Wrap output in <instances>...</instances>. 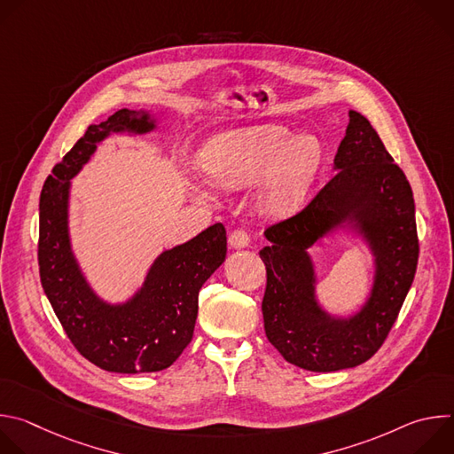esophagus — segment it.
Wrapping results in <instances>:
<instances>
[{"label": "esophagus", "mask_w": 454, "mask_h": 454, "mask_svg": "<svg viewBox=\"0 0 454 454\" xmlns=\"http://www.w3.org/2000/svg\"><path fill=\"white\" fill-rule=\"evenodd\" d=\"M249 242H251V237H249L244 230H235V231H231V235H230V239H228V244H230V247H233V249L247 247Z\"/></svg>", "instance_id": "34e87169"}]
</instances>
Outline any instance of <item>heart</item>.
<instances>
[{"instance_id":"obj_1","label":"heart","mask_w":454,"mask_h":454,"mask_svg":"<svg viewBox=\"0 0 454 454\" xmlns=\"http://www.w3.org/2000/svg\"><path fill=\"white\" fill-rule=\"evenodd\" d=\"M321 161V144L310 133L293 135L280 123L235 129L214 138L201 153L207 177L223 188H242L266 175L258 205L280 217L298 207ZM196 196L207 200L205 186Z\"/></svg>"}]
</instances>
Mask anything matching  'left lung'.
I'll list each match as a JSON object with an SVG mask.
<instances>
[{
	"instance_id": "obj_1",
	"label": "left lung",
	"mask_w": 454,
	"mask_h": 454,
	"mask_svg": "<svg viewBox=\"0 0 454 454\" xmlns=\"http://www.w3.org/2000/svg\"><path fill=\"white\" fill-rule=\"evenodd\" d=\"M333 179L294 217L264 231V329L282 357L309 372H338L368 361L395 323L413 284L419 239L404 172L372 123L348 111ZM336 234L357 238L372 256L371 287L350 313H333L317 296L309 249Z\"/></svg>"
}]
</instances>
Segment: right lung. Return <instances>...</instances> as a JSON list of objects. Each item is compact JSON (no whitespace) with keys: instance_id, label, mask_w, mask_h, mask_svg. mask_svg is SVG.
<instances>
[{"instance_id":"add662e5","label":"right lung","mask_w":454,"mask_h":454,"mask_svg":"<svg viewBox=\"0 0 454 454\" xmlns=\"http://www.w3.org/2000/svg\"><path fill=\"white\" fill-rule=\"evenodd\" d=\"M158 129L147 109H120L91 123L72 151L53 167L39 201V273L46 298L75 348L93 364L116 373L168 368L192 341L203 284L226 258L221 223L163 249L144 282L111 301L88 280L70 235L72 179L113 135L144 137Z\"/></svg>"}]
</instances>
